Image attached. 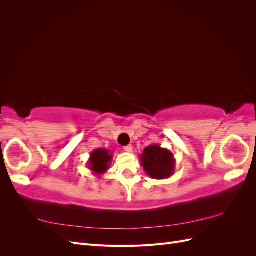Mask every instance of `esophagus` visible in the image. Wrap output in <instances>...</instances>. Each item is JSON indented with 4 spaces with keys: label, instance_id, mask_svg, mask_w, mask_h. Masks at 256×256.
I'll list each match as a JSON object with an SVG mask.
<instances>
[{
    "label": "esophagus",
    "instance_id": "1",
    "mask_svg": "<svg viewBox=\"0 0 256 256\" xmlns=\"http://www.w3.org/2000/svg\"><path fill=\"white\" fill-rule=\"evenodd\" d=\"M124 150L127 152H132L134 148H132V146H131V145H127V146H124Z\"/></svg>",
    "mask_w": 256,
    "mask_h": 256
}]
</instances>
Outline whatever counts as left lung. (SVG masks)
Returning <instances> with one entry per match:
<instances>
[{
  "instance_id": "8db88e82",
  "label": "left lung",
  "mask_w": 256,
  "mask_h": 256,
  "mask_svg": "<svg viewBox=\"0 0 256 256\" xmlns=\"http://www.w3.org/2000/svg\"><path fill=\"white\" fill-rule=\"evenodd\" d=\"M140 161L145 173L152 180H166L175 172L174 154L159 145L145 147Z\"/></svg>"
}]
</instances>
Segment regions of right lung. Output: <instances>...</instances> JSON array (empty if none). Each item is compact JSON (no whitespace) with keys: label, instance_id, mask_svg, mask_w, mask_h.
Listing matches in <instances>:
<instances>
[{"label":"right lung","instance_id":"right-lung-1","mask_svg":"<svg viewBox=\"0 0 256 256\" xmlns=\"http://www.w3.org/2000/svg\"><path fill=\"white\" fill-rule=\"evenodd\" d=\"M90 156V157L86 166L94 175H102L110 168V164L113 158V154L110 152V150L106 148H97L92 150Z\"/></svg>","mask_w":256,"mask_h":256}]
</instances>
